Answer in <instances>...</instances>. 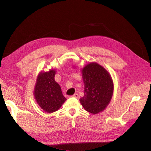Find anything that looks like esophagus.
Segmentation results:
<instances>
[{"label": "esophagus", "mask_w": 151, "mask_h": 151, "mask_svg": "<svg viewBox=\"0 0 151 151\" xmlns=\"http://www.w3.org/2000/svg\"><path fill=\"white\" fill-rule=\"evenodd\" d=\"M72 97H73L75 98H79V95L77 93H76V94H74Z\"/></svg>", "instance_id": "34e87169"}]
</instances>
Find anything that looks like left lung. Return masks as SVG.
Segmentation results:
<instances>
[{
  "label": "left lung",
  "mask_w": 151,
  "mask_h": 151,
  "mask_svg": "<svg viewBox=\"0 0 151 151\" xmlns=\"http://www.w3.org/2000/svg\"><path fill=\"white\" fill-rule=\"evenodd\" d=\"M84 83V96L79 101L87 112L96 115L109 104L114 93L111 75L99 64L91 62L81 69Z\"/></svg>",
  "instance_id": "1"
}]
</instances>
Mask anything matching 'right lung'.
<instances>
[{
    "instance_id": "obj_1",
    "label": "right lung",
    "mask_w": 151,
    "mask_h": 151,
    "mask_svg": "<svg viewBox=\"0 0 151 151\" xmlns=\"http://www.w3.org/2000/svg\"><path fill=\"white\" fill-rule=\"evenodd\" d=\"M55 73L56 70L52 69L48 72H40L37 75L33 91L37 104L50 114L58 111L66 100L60 86L54 79Z\"/></svg>"
}]
</instances>
